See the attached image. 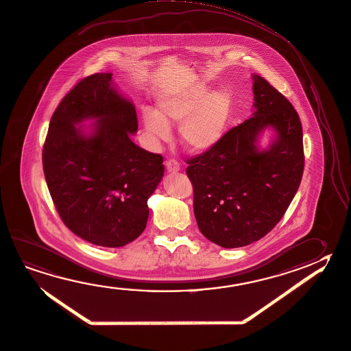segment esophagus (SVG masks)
Listing matches in <instances>:
<instances>
[{
	"mask_svg": "<svg viewBox=\"0 0 351 351\" xmlns=\"http://www.w3.org/2000/svg\"><path fill=\"white\" fill-rule=\"evenodd\" d=\"M165 167H167V173H178L180 171V162L176 159H169L165 162Z\"/></svg>",
	"mask_w": 351,
	"mask_h": 351,
	"instance_id": "1",
	"label": "esophagus"
}]
</instances>
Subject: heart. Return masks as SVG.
<instances>
[{"instance_id": "b5f03b06", "label": "heart", "mask_w": 351, "mask_h": 351, "mask_svg": "<svg viewBox=\"0 0 351 351\" xmlns=\"http://www.w3.org/2000/svg\"><path fill=\"white\" fill-rule=\"evenodd\" d=\"M208 93L206 84L197 82L162 95L158 99V112H143L145 128L156 138L167 139L169 124H181L180 136L190 150L213 148L224 134L232 101L224 91Z\"/></svg>"}]
</instances>
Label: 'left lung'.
Returning a JSON list of instances; mask_svg holds the SVG:
<instances>
[{
    "instance_id": "8db88e82",
    "label": "left lung",
    "mask_w": 351,
    "mask_h": 351,
    "mask_svg": "<svg viewBox=\"0 0 351 351\" xmlns=\"http://www.w3.org/2000/svg\"><path fill=\"white\" fill-rule=\"evenodd\" d=\"M252 77L254 116L228 130L213 148L186 160L197 226L227 249L270 233L292 202L304 169L298 113L264 77ZM269 126L277 130V141L260 152L258 134Z\"/></svg>"
}]
</instances>
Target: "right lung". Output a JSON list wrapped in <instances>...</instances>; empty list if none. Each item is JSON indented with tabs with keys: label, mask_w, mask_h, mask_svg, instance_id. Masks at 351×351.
Returning a JSON list of instances; mask_svg holds the SVG:
<instances>
[{
	"label": "right lung",
	"mask_w": 351,
	"mask_h": 351,
	"mask_svg": "<svg viewBox=\"0 0 351 351\" xmlns=\"http://www.w3.org/2000/svg\"><path fill=\"white\" fill-rule=\"evenodd\" d=\"M96 119L91 135L75 124ZM136 107L112 74L79 81L50 119L43 170L64 224L95 245L119 247L147 227L149 197L164 176L162 156L138 147Z\"/></svg>",
	"instance_id": "1"
}]
</instances>
